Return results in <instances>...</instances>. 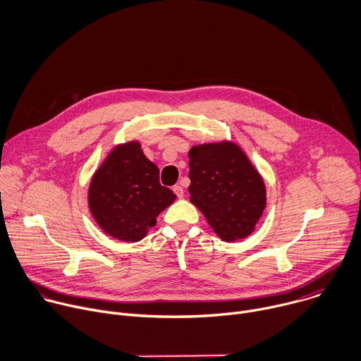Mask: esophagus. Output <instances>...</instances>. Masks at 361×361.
Here are the masks:
<instances>
[{
  "mask_svg": "<svg viewBox=\"0 0 361 361\" xmlns=\"http://www.w3.org/2000/svg\"><path fill=\"white\" fill-rule=\"evenodd\" d=\"M173 192H175V195H176L178 197H182V196H183V188H182L180 185H175V186H173Z\"/></svg>",
  "mask_w": 361,
  "mask_h": 361,
  "instance_id": "esophagus-1",
  "label": "esophagus"
}]
</instances>
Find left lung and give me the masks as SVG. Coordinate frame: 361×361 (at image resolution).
<instances>
[{
    "label": "left lung",
    "mask_w": 361,
    "mask_h": 361,
    "mask_svg": "<svg viewBox=\"0 0 361 361\" xmlns=\"http://www.w3.org/2000/svg\"><path fill=\"white\" fill-rule=\"evenodd\" d=\"M188 155L190 203L222 240L250 236L266 209V185L245 151L221 140L193 145Z\"/></svg>",
    "instance_id": "left-lung-1"
}]
</instances>
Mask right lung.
<instances>
[{
  "instance_id": "obj_1",
  "label": "right lung",
  "mask_w": 361,
  "mask_h": 361,
  "mask_svg": "<svg viewBox=\"0 0 361 361\" xmlns=\"http://www.w3.org/2000/svg\"><path fill=\"white\" fill-rule=\"evenodd\" d=\"M176 195L159 183V169L139 140L118 143L91 178L88 206L97 225L121 242H139Z\"/></svg>"
}]
</instances>
